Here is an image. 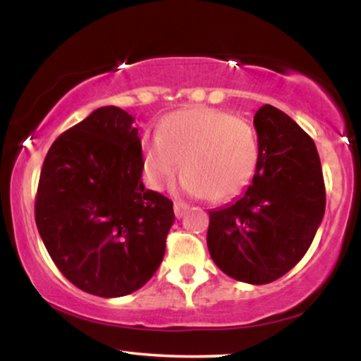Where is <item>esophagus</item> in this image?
<instances>
[{"label":"esophagus","mask_w":361,"mask_h":361,"mask_svg":"<svg viewBox=\"0 0 361 361\" xmlns=\"http://www.w3.org/2000/svg\"><path fill=\"white\" fill-rule=\"evenodd\" d=\"M189 207H187V204H184V202H176L174 204V214L177 219H182V216L185 215V212Z\"/></svg>","instance_id":"esophagus-1"}]
</instances>
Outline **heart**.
Here are the masks:
<instances>
[{
  "label": "heart",
  "mask_w": 361,
  "mask_h": 361,
  "mask_svg": "<svg viewBox=\"0 0 361 361\" xmlns=\"http://www.w3.org/2000/svg\"><path fill=\"white\" fill-rule=\"evenodd\" d=\"M141 149L142 172L151 189H164L182 167L179 189L214 202L238 195L253 179L259 159L253 126L210 106L167 115L156 137L142 140Z\"/></svg>",
  "instance_id": "b5f03b06"
}]
</instances>
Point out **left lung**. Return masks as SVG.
I'll return each instance as SVG.
<instances>
[{
	"mask_svg": "<svg viewBox=\"0 0 361 361\" xmlns=\"http://www.w3.org/2000/svg\"><path fill=\"white\" fill-rule=\"evenodd\" d=\"M259 159L238 200L209 212L207 246L236 281L268 284L302 259L325 212L319 152L307 133L278 108L255 115Z\"/></svg>",
	"mask_w": 361,
	"mask_h": 361,
	"instance_id": "8db88e82",
	"label": "left lung"
}]
</instances>
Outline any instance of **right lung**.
<instances>
[{
  "label": "right lung",
  "mask_w": 361,
  "mask_h": 361,
  "mask_svg": "<svg viewBox=\"0 0 361 361\" xmlns=\"http://www.w3.org/2000/svg\"><path fill=\"white\" fill-rule=\"evenodd\" d=\"M135 118L102 106L62 133L44 159L36 225L59 271L78 289L121 298L159 268L176 216L142 185Z\"/></svg>",
  "instance_id": "add662e5"
}]
</instances>
